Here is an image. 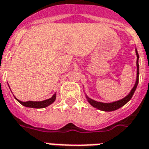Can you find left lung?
Returning a JSON list of instances; mask_svg holds the SVG:
<instances>
[{
  "mask_svg": "<svg viewBox=\"0 0 149 149\" xmlns=\"http://www.w3.org/2000/svg\"><path fill=\"white\" fill-rule=\"evenodd\" d=\"M135 52H136V55H137V77H136V81L134 85V87H132V89L130 91V93L128 94L127 96H125L124 97H123L122 99L118 100L116 102H110V103H106V102H97L95 100L91 98L87 95L85 91H84V92L85 94L86 98H87V102H89L90 105H92L93 107L97 109L102 110L104 112H112V111H115V110L120 109V108L123 107V105H126L132 97L134 93L135 90L137 88V86L138 84V79H139V64H138V60H139V55H138V51L137 49H135Z\"/></svg>",
  "mask_w": 149,
  "mask_h": 149,
  "instance_id": "left-lung-1",
  "label": "left lung"
}]
</instances>
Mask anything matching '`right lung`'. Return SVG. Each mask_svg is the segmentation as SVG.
I'll list each match as a JSON object with an SVG mask.
<instances>
[{
	"mask_svg": "<svg viewBox=\"0 0 149 149\" xmlns=\"http://www.w3.org/2000/svg\"><path fill=\"white\" fill-rule=\"evenodd\" d=\"M15 99H16L21 105L25 106V107L34 108V109H43V108H46L47 107L48 105H52V103L55 101V99H56V92L52 95V97H50L48 99L44 100V101H40V102H33V101L22 102L20 100L17 99L16 97H15Z\"/></svg>",
	"mask_w": 149,
	"mask_h": 149,
	"instance_id": "add662e5",
	"label": "right lung"
}]
</instances>
